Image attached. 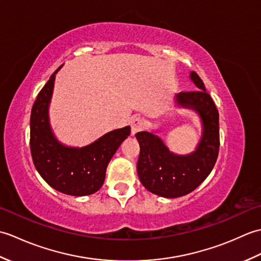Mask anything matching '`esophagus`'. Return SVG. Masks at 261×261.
<instances>
[{"label":"esophagus","mask_w":261,"mask_h":261,"mask_svg":"<svg viewBox=\"0 0 261 261\" xmlns=\"http://www.w3.org/2000/svg\"><path fill=\"white\" fill-rule=\"evenodd\" d=\"M143 127H145V120L140 116H136V118L132 119L131 121V130H132V135L137 134V132L141 131Z\"/></svg>","instance_id":"esophagus-1"}]
</instances>
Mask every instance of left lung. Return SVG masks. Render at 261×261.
<instances>
[{"mask_svg":"<svg viewBox=\"0 0 261 261\" xmlns=\"http://www.w3.org/2000/svg\"><path fill=\"white\" fill-rule=\"evenodd\" d=\"M191 79L199 90L177 94V103L197 111L203 122V135L197 149L188 156L171 153L162 139L151 132L136 134L140 145L137 170L149 192L174 198L184 196L198 187L212 171L220 148L219 111L204 83L195 71Z\"/></svg>","mask_w":261,"mask_h":261,"instance_id":"obj_1","label":"left lung"}]
</instances>
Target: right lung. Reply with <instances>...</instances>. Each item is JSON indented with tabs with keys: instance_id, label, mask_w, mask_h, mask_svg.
<instances>
[{
	"instance_id": "right-lung-1",
	"label": "right lung",
	"mask_w": 261,
	"mask_h": 261,
	"mask_svg": "<svg viewBox=\"0 0 261 261\" xmlns=\"http://www.w3.org/2000/svg\"><path fill=\"white\" fill-rule=\"evenodd\" d=\"M58 69L39 92L31 110L32 160L38 173L56 191L73 196L90 195L102 187L110 160L130 135V126L111 131L83 148H69L59 143L48 120V107Z\"/></svg>"
}]
</instances>
